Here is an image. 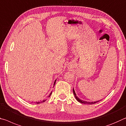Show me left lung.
<instances>
[{
  "label": "left lung",
  "mask_w": 126,
  "mask_h": 126,
  "mask_svg": "<svg viewBox=\"0 0 126 126\" xmlns=\"http://www.w3.org/2000/svg\"><path fill=\"white\" fill-rule=\"evenodd\" d=\"M73 93H74V95H75L76 99H77V100L79 102H80V103H84V104H95V103H97V102H99V100H98V101H96V102H86V101H83V100H81V99H79V98H78V96H77V94H76L75 92V90H74V89H73Z\"/></svg>",
  "instance_id": "left-lung-1"
}]
</instances>
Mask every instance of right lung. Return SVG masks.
I'll return each mask as SVG.
<instances>
[{"instance_id": "1", "label": "right lung", "mask_w": 126, "mask_h": 126, "mask_svg": "<svg viewBox=\"0 0 126 126\" xmlns=\"http://www.w3.org/2000/svg\"><path fill=\"white\" fill-rule=\"evenodd\" d=\"M55 83H56V80H55V82H54V85H55ZM51 93L50 94H49V96H50V95H51ZM45 100H43V102H45ZM43 102H38V103H42Z\"/></svg>"}]
</instances>
